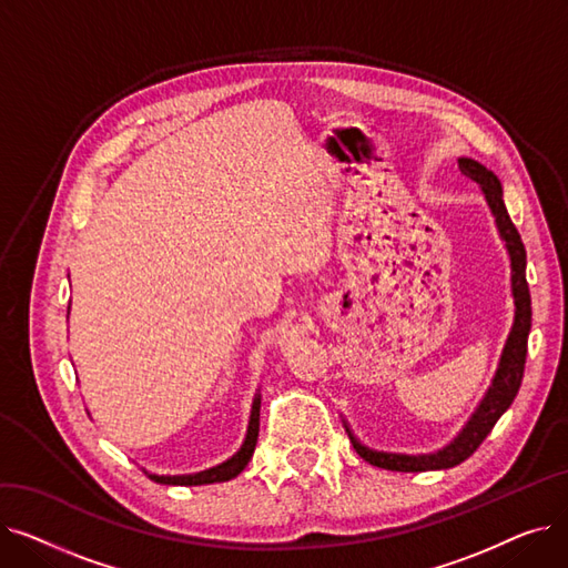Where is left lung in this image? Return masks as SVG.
Returning a JSON list of instances; mask_svg holds the SVG:
<instances>
[{"instance_id": "8db88e82", "label": "left lung", "mask_w": 568, "mask_h": 568, "mask_svg": "<svg viewBox=\"0 0 568 568\" xmlns=\"http://www.w3.org/2000/svg\"><path fill=\"white\" fill-rule=\"evenodd\" d=\"M460 174H465L471 182L479 184L490 214L495 219L497 232L501 236V242L506 246V253H509L511 260V296H514V324L511 332L506 336V343L499 354V364L497 371L490 379L488 392L484 398L476 405L467 424L460 428V433L446 444L442 449L433 454H389V452H377L371 449V446L362 444L352 433L349 424L343 419V426L349 435V442L354 446V452L359 454L366 463L382 467V469H392V471H430V469H449L467 460L479 444L488 437L493 426L497 424L499 416L511 407L520 382H523V371H525V356H527V336L531 329V300H529V287L525 278V266H527V255L523 239L516 230V225L509 219V212H506L504 204V191L499 179L495 176L493 170L481 165L479 161L460 156L458 159Z\"/></svg>"}]
</instances>
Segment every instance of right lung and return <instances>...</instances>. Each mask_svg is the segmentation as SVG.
<instances>
[{"label":"right lung","mask_w":568,"mask_h":568,"mask_svg":"<svg viewBox=\"0 0 568 568\" xmlns=\"http://www.w3.org/2000/svg\"><path fill=\"white\" fill-rule=\"evenodd\" d=\"M71 311V306H69ZM257 433H260V389L255 392L253 405H251V416H248V428H246V437L239 446V452L234 456H230L227 460H223L221 465H214L209 469L195 471V474H152L146 471L149 479L163 484V486H204V484H221V481H230L234 479L236 474H242L244 467L248 465V460L253 458L255 444H257Z\"/></svg>","instance_id":"add662e5"}]
</instances>
